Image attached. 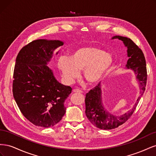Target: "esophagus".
Wrapping results in <instances>:
<instances>
[{
    "label": "esophagus",
    "instance_id": "34e87169",
    "mask_svg": "<svg viewBox=\"0 0 156 156\" xmlns=\"http://www.w3.org/2000/svg\"><path fill=\"white\" fill-rule=\"evenodd\" d=\"M73 92L74 93H79V94H82L83 93V91L80 90H79V89H74Z\"/></svg>",
    "mask_w": 156,
    "mask_h": 156
}]
</instances>
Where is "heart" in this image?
I'll use <instances>...</instances> for the list:
<instances>
[{
	"mask_svg": "<svg viewBox=\"0 0 156 156\" xmlns=\"http://www.w3.org/2000/svg\"><path fill=\"white\" fill-rule=\"evenodd\" d=\"M114 64V56L100 47L87 45L73 50L69 58L60 57L58 68L64 79L72 83L79 77L83 71V77L90 85H96L104 79Z\"/></svg>",
	"mask_w": 156,
	"mask_h": 156,
	"instance_id": "1",
	"label": "heart"
}]
</instances>
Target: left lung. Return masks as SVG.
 Returning a JSON list of instances; mask_svg holds the SVG:
<instances>
[{
	"label": "left lung",
	"instance_id": "left-lung-1",
	"mask_svg": "<svg viewBox=\"0 0 156 156\" xmlns=\"http://www.w3.org/2000/svg\"><path fill=\"white\" fill-rule=\"evenodd\" d=\"M111 39H119L123 41L127 48V61L126 68L133 71L139 83L140 95L131 109L124 114L117 116L107 111L103 103L101 85L99 83L94 89L87 94L85 98V114L91 124L101 129H112L124 124L133 114L145 90L147 80L146 60L143 51L130 38L115 36Z\"/></svg>",
	"mask_w": 156,
	"mask_h": 156
}]
</instances>
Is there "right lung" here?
Instances as JSON below:
<instances>
[{
    "mask_svg": "<svg viewBox=\"0 0 156 156\" xmlns=\"http://www.w3.org/2000/svg\"><path fill=\"white\" fill-rule=\"evenodd\" d=\"M63 45L60 40H34L16 58L13 98L22 114L35 126L53 127L66 113L64 102L72 89L59 83L48 66L55 51Z\"/></svg>",
    "mask_w": 156,
    "mask_h": 156,
    "instance_id": "1",
    "label": "right lung"
}]
</instances>
